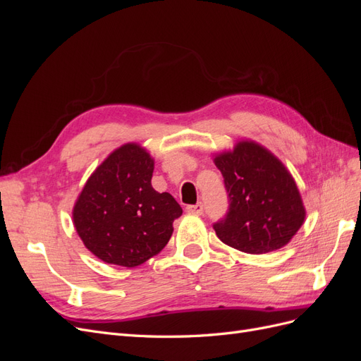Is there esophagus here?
Segmentation results:
<instances>
[{
    "label": "esophagus",
    "mask_w": 361,
    "mask_h": 361,
    "mask_svg": "<svg viewBox=\"0 0 361 361\" xmlns=\"http://www.w3.org/2000/svg\"><path fill=\"white\" fill-rule=\"evenodd\" d=\"M187 212L195 214V215H202V214H203V204H202V203L190 204V206H187Z\"/></svg>",
    "instance_id": "1"
}]
</instances>
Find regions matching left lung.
<instances>
[{"label":"left lung","instance_id":"1","mask_svg":"<svg viewBox=\"0 0 361 361\" xmlns=\"http://www.w3.org/2000/svg\"><path fill=\"white\" fill-rule=\"evenodd\" d=\"M228 194V212L214 231L248 255H265L290 243L305 220V207L290 171L253 140L214 155Z\"/></svg>","mask_w":361,"mask_h":361}]
</instances>
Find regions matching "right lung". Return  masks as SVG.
Returning a JSON list of instances; mask_svg holds the SVG:
<instances>
[{
    "mask_svg": "<svg viewBox=\"0 0 361 361\" xmlns=\"http://www.w3.org/2000/svg\"><path fill=\"white\" fill-rule=\"evenodd\" d=\"M155 161L138 143L108 155L87 179L72 211L85 248L105 264L134 268L157 256L182 207L152 187Z\"/></svg>",
    "mask_w": 361,
    "mask_h": 361,
    "instance_id": "1",
    "label": "right lung"
}]
</instances>
